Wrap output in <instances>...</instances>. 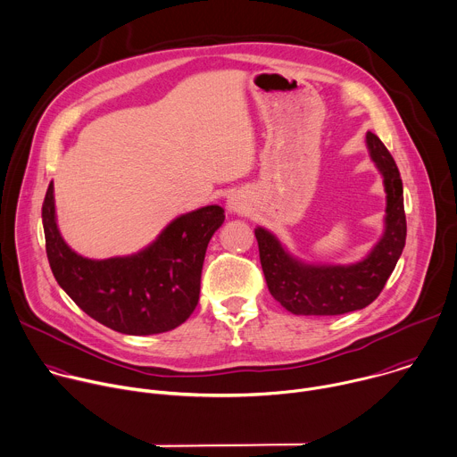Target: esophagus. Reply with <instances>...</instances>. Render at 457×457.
I'll return each mask as SVG.
<instances>
[{
    "instance_id": "esophagus-1",
    "label": "esophagus",
    "mask_w": 457,
    "mask_h": 457,
    "mask_svg": "<svg viewBox=\"0 0 457 457\" xmlns=\"http://www.w3.org/2000/svg\"><path fill=\"white\" fill-rule=\"evenodd\" d=\"M228 211H230V212H243V211H245V205H243V202H241L239 198L232 196V198L228 200Z\"/></svg>"
}]
</instances>
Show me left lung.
Here are the masks:
<instances>
[{
  "label": "left lung",
  "instance_id": "left-lung-1",
  "mask_svg": "<svg viewBox=\"0 0 457 457\" xmlns=\"http://www.w3.org/2000/svg\"><path fill=\"white\" fill-rule=\"evenodd\" d=\"M370 154L386 187V228L373 250L353 264H308L295 259L262 227L255 228L259 259L271 297L294 315H342L370 306L384 290L405 246L407 221L400 170L382 144L368 131Z\"/></svg>",
  "mask_w": 457,
  "mask_h": 457
}]
</instances>
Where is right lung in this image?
Instances as JSON below:
<instances>
[{
  "mask_svg": "<svg viewBox=\"0 0 457 457\" xmlns=\"http://www.w3.org/2000/svg\"><path fill=\"white\" fill-rule=\"evenodd\" d=\"M225 211L207 205L172 220L144 250L87 259L62 239L55 220L54 184L43 202V228L52 273L91 319L126 335H154L184 324L200 301L207 245Z\"/></svg>",
  "mask_w": 457,
  "mask_h": 457,
  "instance_id": "1",
  "label": "right lung"
}]
</instances>
